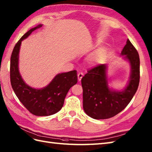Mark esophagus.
<instances>
[{
	"label": "esophagus",
	"instance_id": "34e87169",
	"mask_svg": "<svg viewBox=\"0 0 152 152\" xmlns=\"http://www.w3.org/2000/svg\"><path fill=\"white\" fill-rule=\"evenodd\" d=\"M77 77H78V80L79 81H80V80L83 78V73H79L78 75H77Z\"/></svg>",
	"mask_w": 152,
	"mask_h": 152
}]
</instances>
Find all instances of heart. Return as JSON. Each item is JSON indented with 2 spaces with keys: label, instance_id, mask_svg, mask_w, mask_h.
<instances>
[{
  "label": "heart",
  "instance_id": "heart-1",
  "mask_svg": "<svg viewBox=\"0 0 152 152\" xmlns=\"http://www.w3.org/2000/svg\"><path fill=\"white\" fill-rule=\"evenodd\" d=\"M104 55V50L102 49H100L97 50V51L93 54V55L90 56L88 58V62L91 64H96L99 62V61Z\"/></svg>",
  "mask_w": 152,
  "mask_h": 152
}]
</instances>
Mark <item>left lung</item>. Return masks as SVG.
Returning <instances> with one entry per match:
<instances>
[{
	"instance_id": "8db88e82",
	"label": "left lung",
	"mask_w": 152,
	"mask_h": 152,
	"mask_svg": "<svg viewBox=\"0 0 152 152\" xmlns=\"http://www.w3.org/2000/svg\"><path fill=\"white\" fill-rule=\"evenodd\" d=\"M121 55L131 68L126 86L121 90L109 85L107 64H100L88 71L81 79L83 109L88 116L96 120L110 118L120 113L135 94L140 80V59L137 50L129 39Z\"/></svg>"
}]
</instances>
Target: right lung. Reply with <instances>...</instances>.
Segmentation results:
<instances>
[{
  "label": "right lung",
  "mask_w": 152,
  "mask_h": 152,
  "mask_svg": "<svg viewBox=\"0 0 152 152\" xmlns=\"http://www.w3.org/2000/svg\"><path fill=\"white\" fill-rule=\"evenodd\" d=\"M40 24L30 29L16 43L10 58V81L15 95L26 109L34 115L50 116L58 113L63 107L69 90L77 83V71L58 73L48 85L35 88L26 84L19 70V55L21 42L35 30L41 28Z\"/></svg>",
  "instance_id": "obj_1"
}]
</instances>
